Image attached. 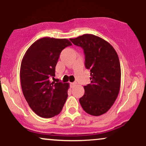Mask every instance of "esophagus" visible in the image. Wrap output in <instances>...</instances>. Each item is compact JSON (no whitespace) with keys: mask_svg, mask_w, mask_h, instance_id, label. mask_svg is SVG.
Returning a JSON list of instances; mask_svg holds the SVG:
<instances>
[{"mask_svg":"<svg viewBox=\"0 0 146 146\" xmlns=\"http://www.w3.org/2000/svg\"><path fill=\"white\" fill-rule=\"evenodd\" d=\"M75 84H76V83H75V82H72V83H71V84H70V85H71V88H73V87L75 86Z\"/></svg>","mask_w":146,"mask_h":146,"instance_id":"obj_1","label":"esophagus"}]
</instances>
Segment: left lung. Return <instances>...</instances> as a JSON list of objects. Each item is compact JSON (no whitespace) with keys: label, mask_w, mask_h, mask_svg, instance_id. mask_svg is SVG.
I'll return each instance as SVG.
<instances>
[{"label":"left lung","mask_w":146,"mask_h":146,"mask_svg":"<svg viewBox=\"0 0 146 146\" xmlns=\"http://www.w3.org/2000/svg\"><path fill=\"white\" fill-rule=\"evenodd\" d=\"M85 54V66L90 72V84L84 86V95L80 103L86 113L100 116L115 103L121 86V66L113 46L100 37L84 34L71 38Z\"/></svg>","instance_id":"8db88e82"}]
</instances>
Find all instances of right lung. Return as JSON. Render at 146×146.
<instances>
[{
    "label": "right lung",
    "instance_id": "1",
    "mask_svg": "<svg viewBox=\"0 0 146 146\" xmlns=\"http://www.w3.org/2000/svg\"><path fill=\"white\" fill-rule=\"evenodd\" d=\"M72 45L68 39L44 37L33 42L21 62L22 90L30 108L43 118L58 115L68 97L69 83L51 82L61 51Z\"/></svg>",
    "mask_w": 146,
    "mask_h": 146
}]
</instances>
